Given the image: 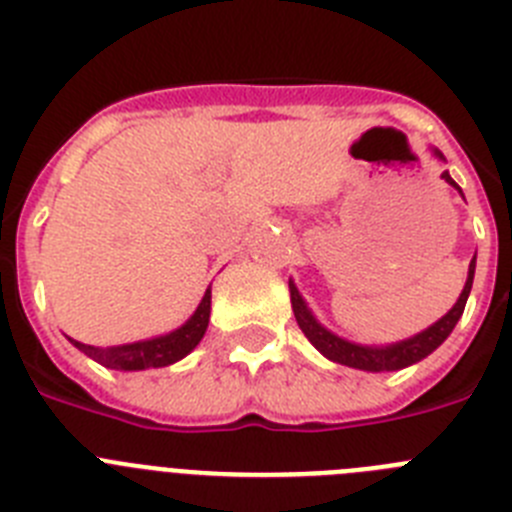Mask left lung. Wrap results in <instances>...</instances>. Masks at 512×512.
Returning <instances> with one entry per match:
<instances>
[{"label": "left lung", "mask_w": 512, "mask_h": 512, "mask_svg": "<svg viewBox=\"0 0 512 512\" xmlns=\"http://www.w3.org/2000/svg\"><path fill=\"white\" fill-rule=\"evenodd\" d=\"M433 156L443 161V153L438 151V148H433ZM441 176L451 184V187L459 189L461 194V187L451 179L449 171H443ZM461 197H464V194H461ZM474 266H477V253H474L472 264H469L467 284L461 289L459 300L454 302V307H451L441 320H436V323L428 325V328L420 330V333H415V336L405 338V341L387 343V346H361V343L346 341V338L336 336L333 330L325 328V325L312 315L305 297L300 295V289H297V284L292 282V279H289V297H292V310H295L297 325L302 328L307 341L318 348L325 359L336 361V364L343 366H351V369H361V372H397V369H405V366L423 361L425 356L433 354V351L451 336V330L456 328L461 312H464V305H467L469 292H472Z\"/></svg>", "instance_id": "1"}]
</instances>
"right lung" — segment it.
<instances>
[{"label":"right lung","mask_w":512,"mask_h":512,"mask_svg":"<svg viewBox=\"0 0 512 512\" xmlns=\"http://www.w3.org/2000/svg\"><path fill=\"white\" fill-rule=\"evenodd\" d=\"M210 300L212 292L207 287L200 305L192 312V318L184 325H179L176 330H171V333H164V336H153L146 338V341L122 343V346L110 348L87 346V343L74 341V338H69V341L79 351H84L89 359L107 366V369H115V372H143V369H158V366L176 364L179 359L192 354L197 343L202 341V336H205L207 323H210Z\"/></svg>","instance_id":"obj_1"}]
</instances>
